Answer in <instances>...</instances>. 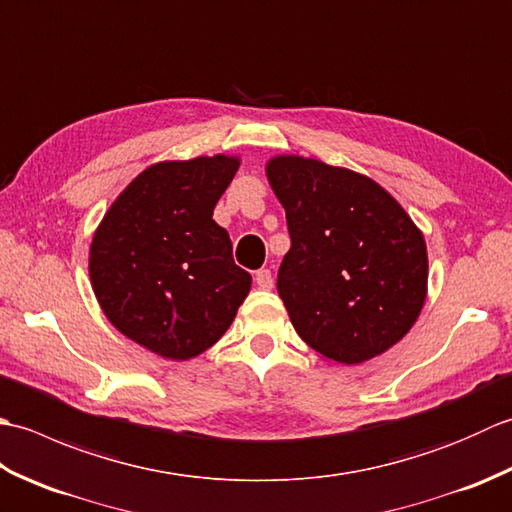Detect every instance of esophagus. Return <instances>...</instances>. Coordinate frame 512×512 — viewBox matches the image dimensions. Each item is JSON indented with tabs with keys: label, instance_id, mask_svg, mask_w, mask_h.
<instances>
[{
	"label": "esophagus",
	"instance_id": "1",
	"mask_svg": "<svg viewBox=\"0 0 512 512\" xmlns=\"http://www.w3.org/2000/svg\"><path fill=\"white\" fill-rule=\"evenodd\" d=\"M255 284L262 288V290H270V288H273V273H270L268 268L257 270V273H255Z\"/></svg>",
	"mask_w": 512,
	"mask_h": 512
}]
</instances>
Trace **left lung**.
<instances>
[{"instance_id":"8db88e82","label":"left lung","mask_w":512,"mask_h":512,"mask_svg":"<svg viewBox=\"0 0 512 512\" xmlns=\"http://www.w3.org/2000/svg\"><path fill=\"white\" fill-rule=\"evenodd\" d=\"M266 176L286 209L277 290L297 334L343 365L394 347L427 299V244L409 213L372 178L314 158L273 156Z\"/></svg>"}]
</instances>
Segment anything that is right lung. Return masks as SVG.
<instances>
[{
    "mask_svg": "<svg viewBox=\"0 0 512 512\" xmlns=\"http://www.w3.org/2000/svg\"><path fill=\"white\" fill-rule=\"evenodd\" d=\"M239 156L162 160L112 202L90 244V281L105 317L145 350L189 361L231 328L253 279L213 209Z\"/></svg>",
    "mask_w": 512,
    "mask_h": 512,
    "instance_id": "1",
    "label": "right lung"
}]
</instances>
